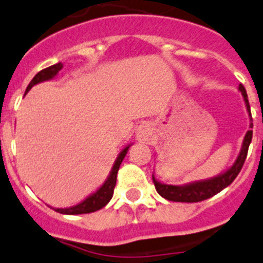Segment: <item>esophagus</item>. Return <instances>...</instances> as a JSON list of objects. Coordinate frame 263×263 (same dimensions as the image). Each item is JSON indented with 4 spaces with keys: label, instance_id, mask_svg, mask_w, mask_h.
I'll list each match as a JSON object with an SVG mask.
<instances>
[{
    "label": "esophagus",
    "instance_id": "1",
    "mask_svg": "<svg viewBox=\"0 0 263 263\" xmlns=\"http://www.w3.org/2000/svg\"><path fill=\"white\" fill-rule=\"evenodd\" d=\"M152 137H153V128L151 127V124L144 123L140 124L139 128L136 129V139L137 141L144 144L151 143Z\"/></svg>",
    "mask_w": 263,
    "mask_h": 263
}]
</instances>
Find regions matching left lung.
I'll return each mask as SVG.
<instances>
[{
    "mask_svg": "<svg viewBox=\"0 0 263 263\" xmlns=\"http://www.w3.org/2000/svg\"><path fill=\"white\" fill-rule=\"evenodd\" d=\"M239 90L241 92L242 98H244L245 101V106H247V111L250 117L249 127L253 128L249 101H248L247 90H245L244 85L240 84ZM252 135H253L252 129H249L245 134L241 144V149H240V153L237 156L236 161L234 162V165L226 171H223V173L218 174L217 176L203 179V180L191 181V183L183 184V185H173V184L161 183L159 180H157L153 174V183L156 191L163 198L168 201H175V202H198V201H203L213 197V196L219 193L222 190H224L226 187H228L235 180V178L239 175L240 170H241L242 165H244L245 158H247L248 148H249V144L252 141Z\"/></svg>",
    "mask_w": 263,
    "mask_h": 263,
    "instance_id": "1",
    "label": "left lung"
}]
</instances>
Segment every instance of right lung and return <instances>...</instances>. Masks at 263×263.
Returning a JSON list of instances; mask_svg holds the SVG:
<instances>
[{
    "label": "right lung",
    "mask_w": 263,
    "mask_h": 263,
    "mask_svg": "<svg viewBox=\"0 0 263 263\" xmlns=\"http://www.w3.org/2000/svg\"><path fill=\"white\" fill-rule=\"evenodd\" d=\"M62 67L63 65L60 62L50 66V67L48 68H44V70H41L40 72L36 73L35 78L31 80V83H29L28 87H27L26 93H28L29 89H31L33 85L54 79V78L58 75V72L62 70ZM129 146H131V144L126 145L122 151L119 152V154H118L117 159H115L114 162V165H112L111 170H110L109 176H107L106 180L104 181V184H102L101 187L98 188L96 192L90 193L87 198H84V200H83L82 202L78 203V205H73L71 206V208H65V209H58L57 208V209H54V210H55L57 213H61V214L78 215V214H88V213L97 212V210L102 209L105 205H107V202L111 200L112 193H114V187H115V184H117L118 170H119L120 163H122L123 158L126 157Z\"/></svg>",
    "instance_id": "add662e5"
}]
</instances>
